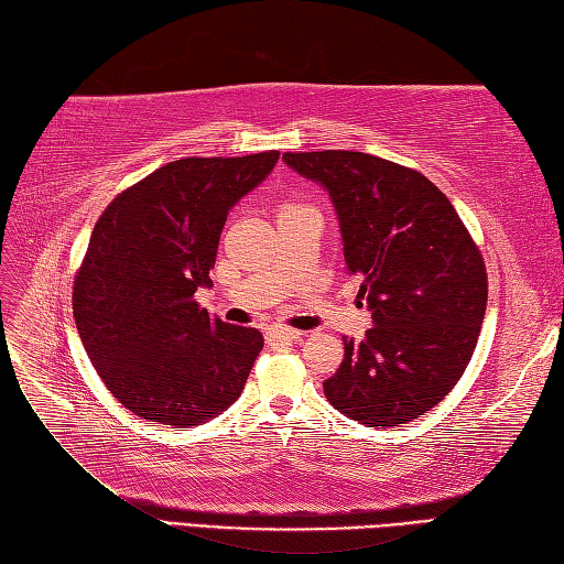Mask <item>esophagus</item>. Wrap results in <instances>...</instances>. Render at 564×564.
Here are the masks:
<instances>
[{"instance_id": "obj_1", "label": "esophagus", "mask_w": 564, "mask_h": 564, "mask_svg": "<svg viewBox=\"0 0 564 564\" xmlns=\"http://www.w3.org/2000/svg\"><path fill=\"white\" fill-rule=\"evenodd\" d=\"M301 339V332L289 329V327H269L267 329V341L269 344H293Z\"/></svg>"}]
</instances>
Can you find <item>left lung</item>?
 Instances as JSON below:
<instances>
[{"mask_svg": "<svg viewBox=\"0 0 564 564\" xmlns=\"http://www.w3.org/2000/svg\"><path fill=\"white\" fill-rule=\"evenodd\" d=\"M337 208L344 259L373 310L325 380L332 406L370 426L429 412L465 373L487 310V269L460 215L424 174L351 150L283 152Z\"/></svg>", "mask_w": 564, "mask_h": 564, "instance_id": "obj_1", "label": "left lung"}]
</instances>
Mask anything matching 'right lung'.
Listing matches in <instances>:
<instances>
[{"label":"right lung","instance_id":"right-lung-1","mask_svg":"<svg viewBox=\"0 0 564 564\" xmlns=\"http://www.w3.org/2000/svg\"><path fill=\"white\" fill-rule=\"evenodd\" d=\"M279 150L186 158L123 188L94 225L72 285L91 366L126 410L172 429L220 414L242 392L261 332L196 301L227 210L261 184Z\"/></svg>","mask_w":564,"mask_h":564}]
</instances>
